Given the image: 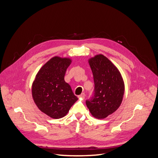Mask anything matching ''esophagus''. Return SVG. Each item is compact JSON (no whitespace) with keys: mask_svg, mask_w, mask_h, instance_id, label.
I'll return each instance as SVG.
<instances>
[{"mask_svg":"<svg viewBox=\"0 0 158 158\" xmlns=\"http://www.w3.org/2000/svg\"><path fill=\"white\" fill-rule=\"evenodd\" d=\"M78 98L80 99H84L85 98V94L84 93H82L80 95H78Z\"/></svg>","mask_w":158,"mask_h":158,"instance_id":"esophagus-1","label":"esophagus"}]
</instances>
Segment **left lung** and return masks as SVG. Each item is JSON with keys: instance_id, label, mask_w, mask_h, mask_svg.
I'll list each match as a JSON object with an SVG mask.
<instances>
[{"instance_id": "left-lung-1", "label": "left lung", "mask_w": 158, "mask_h": 158, "mask_svg": "<svg viewBox=\"0 0 158 158\" xmlns=\"http://www.w3.org/2000/svg\"><path fill=\"white\" fill-rule=\"evenodd\" d=\"M94 80V95L87 100L92 115L102 119L120 107L125 92V84L118 69L106 56L99 54L88 60Z\"/></svg>"}]
</instances>
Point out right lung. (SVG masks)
Returning a JSON list of instances; mask_svg holds the SVG:
<instances>
[{
	"instance_id": "add662e5",
	"label": "right lung",
	"mask_w": 158,
	"mask_h": 158,
	"mask_svg": "<svg viewBox=\"0 0 158 158\" xmlns=\"http://www.w3.org/2000/svg\"><path fill=\"white\" fill-rule=\"evenodd\" d=\"M71 62L70 58L52 57L40 69L32 84V98L37 107L52 118L64 117L78 99L64 81Z\"/></svg>"
}]
</instances>
